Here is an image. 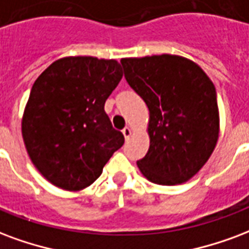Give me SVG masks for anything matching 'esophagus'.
Returning <instances> with one entry per match:
<instances>
[{
  "label": "esophagus",
  "mask_w": 249,
  "mask_h": 249,
  "mask_svg": "<svg viewBox=\"0 0 249 249\" xmlns=\"http://www.w3.org/2000/svg\"><path fill=\"white\" fill-rule=\"evenodd\" d=\"M123 134H124L125 140H128L132 136V129H130L129 126H125L124 129H123Z\"/></svg>",
  "instance_id": "34e87169"
}]
</instances>
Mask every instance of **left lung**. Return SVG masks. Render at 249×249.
I'll use <instances>...</instances> for the list:
<instances>
[{"label": "left lung", "instance_id": "obj_1", "mask_svg": "<svg viewBox=\"0 0 249 249\" xmlns=\"http://www.w3.org/2000/svg\"><path fill=\"white\" fill-rule=\"evenodd\" d=\"M126 82L149 109L146 156L137 161L145 178L179 185L203 167L219 139L213 83L193 60L170 54L121 59Z\"/></svg>", "mask_w": 249, "mask_h": 249}]
</instances>
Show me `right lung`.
Instances as JSON below:
<instances>
[{
    "label": "right lung",
    "instance_id": "obj_1",
    "mask_svg": "<svg viewBox=\"0 0 249 249\" xmlns=\"http://www.w3.org/2000/svg\"><path fill=\"white\" fill-rule=\"evenodd\" d=\"M123 78L115 59L67 56L36 79L22 117V137L34 166L63 190L92 185L124 145L104 110Z\"/></svg>",
    "mask_w": 249,
    "mask_h": 249
}]
</instances>
